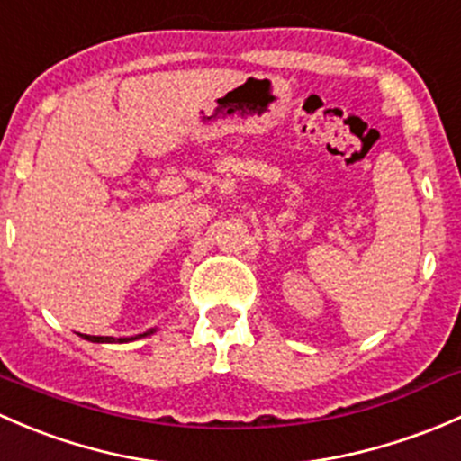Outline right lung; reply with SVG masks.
Segmentation results:
<instances>
[{
    "label": "right lung",
    "mask_w": 461,
    "mask_h": 461,
    "mask_svg": "<svg viewBox=\"0 0 461 461\" xmlns=\"http://www.w3.org/2000/svg\"><path fill=\"white\" fill-rule=\"evenodd\" d=\"M150 333H153V330H149V333H144L140 337H146ZM84 337H86L88 341H132V339H137V337H120V339H115V337H97V335H84Z\"/></svg>",
    "instance_id": "obj_1"
}]
</instances>
